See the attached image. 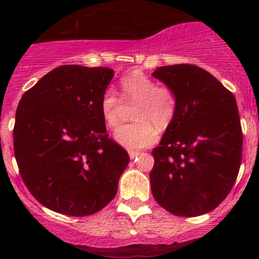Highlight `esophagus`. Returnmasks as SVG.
Instances as JSON below:
<instances>
[{"mask_svg":"<svg viewBox=\"0 0 259 259\" xmlns=\"http://www.w3.org/2000/svg\"><path fill=\"white\" fill-rule=\"evenodd\" d=\"M139 154H140V152H137V150H130V158H131V159L136 158Z\"/></svg>","mask_w":259,"mask_h":259,"instance_id":"34e87169","label":"esophagus"}]
</instances>
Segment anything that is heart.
Listing matches in <instances>:
<instances>
[{"mask_svg": "<svg viewBox=\"0 0 259 259\" xmlns=\"http://www.w3.org/2000/svg\"><path fill=\"white\" fill-rule=\"evenodd\" d=\"M123 101H136L132 111L135 122L123 124L115 131V140L127 149L139 150L158 139V128H167L178 111V97L171 87L158 85L143 71L135 70L119 81ZM119 97L111 91L102 95L100 110L105 124H119Z\"/></svg>", "mask_w": 259, "mask_h": 259, "instance_id": "1", "label": "heart"}]
</instances>
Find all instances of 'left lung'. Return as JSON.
<instances>
[{
	"instance_id": "1",
	"label": "left lung",
	"mask_w": 259,
	"mask_h": 259,
	"mask_svg": "<svg viewBox=\"0 0 259 259\" xmlns=\"http://www.w3.org/2000/svg\"><path fill=\"white\" fill-rule=\"evenodd\" d=\"M175 91L178 111L152 152V193L176 217H198L219 206L239 175L242 130L232 92L188 63L153 72Z\"/></svg>"
}]
</instances>
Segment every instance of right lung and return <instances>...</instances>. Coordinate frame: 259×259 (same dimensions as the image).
<instances>
[{
  "mask_svg": "<svg viewBox=\"0 0 259 259\" xmlns=\"http://www.w3.org/2000/svg\"><path fill=\"white\" fill-rule=\"evenodd\" d=\"M113 76L106 67L59 66L18 105L13 132L19 174L53 211L87 217L115 197L130 155L106 134L100 110Z\"/></svg>",
  "mask_w": 259,
  "mask_h": 259,
  "instance_id": "1",
  "label": "right lung"
}]
</instances>
